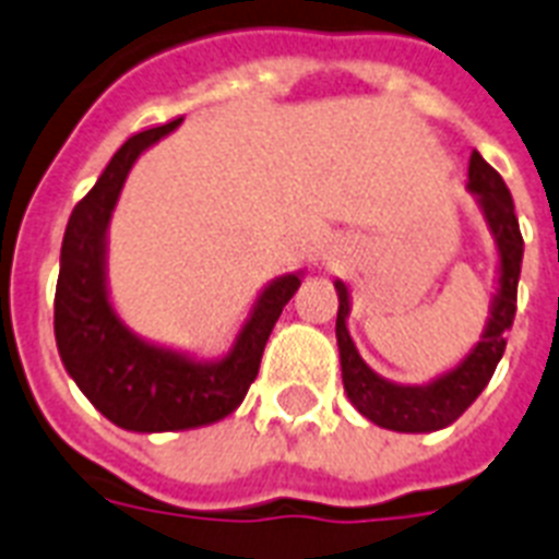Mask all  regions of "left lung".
Listing matches in <instances>:
<instances>
[{
	"mask_svg": "<svg viewBox=\"0 0 559 559\" xmlns=\"http://www.w3.org/2000/svg\"><path fill=\"white\" fill-rule=\"evenodd\" d=\"M466 189L478 203V210L487 221V230L496 241V253H499V280L496 283H499V288L492 294L490 318H487V326L481 332V341L469 349V356L461 365L445 370L426 384H400L376 373L373 367L358 356L356 341L349 338V292L347 283L335 280V292H338L335 338H338L344 391L361 417H367L376 426L391 428V431L423 435V431H437V428L455 423L478 400V393L487 388L492 370L508 347L504 335L516 318V285L525 241L519 233L510 189L504 186L499 171L478 151H473V157H469Z\"/></svg>",
	"mask_w": 559,
	"mask_h": 559,
	"instance_id": "left-lung-1",
	"label": "left lung"
}]
</instances>
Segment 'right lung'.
<instances>
[{
  "mask_svg": "<svg viewBox=\"0 0 559 559\" xmlns=\"http://www.w3.org/2000/svg\"><path fill=\"white\" fill-rule=\"evenodd\" d=\"M180 122L133 133L75 203L60 245L55 292V341L67 373L110 423L145 435L210 426L239 408L259 373L267 335L302 280V271L271 280L233 347L218 358L145 341L119 318L107 285V230L116 201L142 151Z\"/></svg>",
  "mask_w": 559,
  "mask_h": 559,
  "instance_id": "1",
  "label": "right lung"
}]
</instances>
